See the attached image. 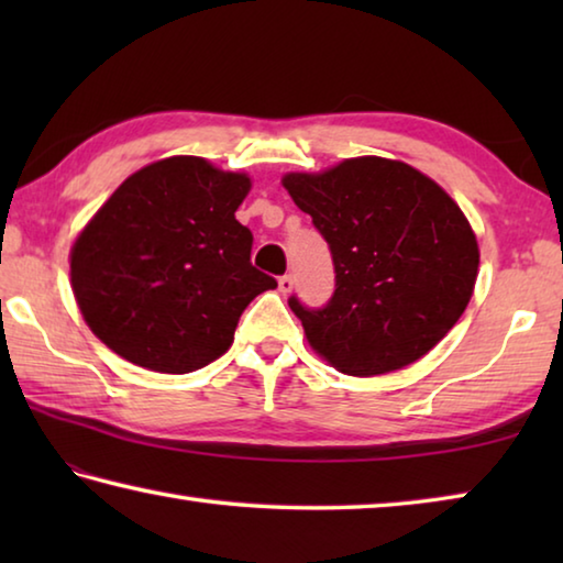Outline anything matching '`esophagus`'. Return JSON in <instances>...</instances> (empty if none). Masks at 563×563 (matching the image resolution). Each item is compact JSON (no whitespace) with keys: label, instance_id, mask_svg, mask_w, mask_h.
<instances>
[{"label":"esophagus","instance_id":"1","mask_svg":"<svg viewBox=\"0 0 563 563\" xmlns=\"http://www.w3.org/2000/svg\"><path fill=\"white\" fill-rule=\"evenodd\" d=\"M292 285H295L292 275H280V278H278V290H280L283 295H288V292L292 290Z\"/></svg>","mask_w":563,"mask_h":563}]
</instances>
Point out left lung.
Wrapping results in <instances>:
<instances>
[{
  "mask_svg": "<svg viewBox=\"0 0 563 563\" xmlns=\"http://www.w3.org/2000/svg\"><path fill=\"white\" fill-rule=\"evenodd\" d=\"M330 245L335 292L310 310L295 298L310 347L352 377L427 355L472 298L479 245L456 206L417 168L379 156L283 178Z\"/></svg>",
  "mask_w": 563,
  "mask_h": 563,
  "instance_id": "obj_1",
  "label": "left lung"
}]
</instances>
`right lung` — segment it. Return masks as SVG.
Listing matches in <instances>:
<instances>
[{"label": "right lung", "instance_id": "obj_1", "mask_svg": "<svg viewBox=\"0 0 563 563\" xmlns=\"http://www.w3.org/2000/svg\"><path fill=\"white\" fill-rule=\"evenodd\" d=\"M247 190L245 174L198 156L156 161L113 190L71 247L74 298L103 345L168 375L231 347L247 302L278 288L235 221Z\"/></svg>", "mask_w": 563, "mask_h": 563}]
</instances>
